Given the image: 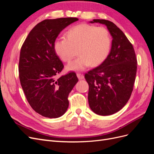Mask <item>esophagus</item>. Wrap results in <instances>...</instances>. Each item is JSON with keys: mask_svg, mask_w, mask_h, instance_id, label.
<instances>
[{"mask_svg": "<svg viewBox=\"0 0 154 154\" xmlns=\"http://www.w3.org/2000/svg\"><path fill=\"white\" fill-rule=\"evenodd\" d=\"M76 75L78 78L79 80H83V78H84V76H83V74H82V73H80V72H77Z\"/></svg>", "mask_w": 154, "mask_h": 154, "instance_id": "obj_1", "label": "esophagus"}]
</instances>
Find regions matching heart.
<instances>
[{
	"label": "heart",
	"instance_id": "1",
	"mask_svg": "<svg viewBox=\"0 0 154 154\" xmlns=\"http://www.w3.org/2000/svg\"><path fill=\"white\" fill-rule=\"evenodd\" d=\"M110 32L104 27L81 24L70 28L66 38H58L54 42L55 53L64 62H69L76 55L80 57L68 64V71H83L87 67L97 66L108 57L111 48Z\"/></svg>",
	"mask_w": 154,
	"mask_h": 154
}]
</instances>
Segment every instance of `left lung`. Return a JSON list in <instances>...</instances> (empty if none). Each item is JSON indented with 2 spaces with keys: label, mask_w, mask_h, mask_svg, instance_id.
I'll use <instances>...</instances> for the list:
<instances>
[{
  "label": "left lung",
  "mask_w": 154,
  "mask_h": 154,
  "mask_svg": "<svg viewBox=\"0 0 154 154\" xmlns=\"http://www.w3.org/2000/svg\"><path fill=\"white\" fill-rule=\"evenodd\" d=\"M91 23L105 24L112 36L110 52L100 66L85 74L90 108L96 114L112 115L127 104L133 91L137 58L132 44L113 22L94 19Z\"/></svg>",
  "instance_id": "obj_1"
}]
</instances>
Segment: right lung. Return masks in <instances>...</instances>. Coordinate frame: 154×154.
Instances as JSON below:
<instances>
[{"label": "right lung", "instance_id": "obj_1", "mask_svg": "<svg viewBox=\"0 0 154 154\" xmlns=\"http://www.w3.org/2000/svg\"><path fill=\"white\" fill-rule=\"evenodd\" d=\"M77 20L68 17L42 21L29 32L21 48L20 84L32 109L44 117L57 118L65 114L68 96L78 81L74 72L57 77L63 64L54 50L60 32Z\"/></svg>", "mask_w": 154, "mask_h": 154}]
</instances>
